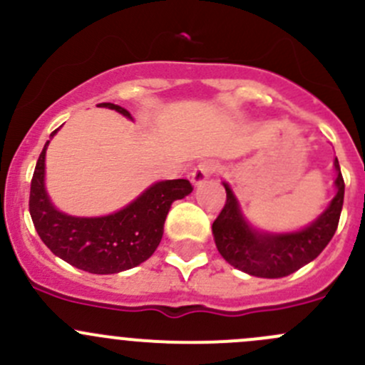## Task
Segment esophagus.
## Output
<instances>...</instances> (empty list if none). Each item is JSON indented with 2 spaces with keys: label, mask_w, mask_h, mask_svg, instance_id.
Instances as JSON below:
<instances>
[{
  "label": "esophagus",
  "mask_w": 365,
  "mask_h": 365,
  "mask_svg": "<svg viewBox=\"0 0 365 365\" xmlns=\"http://www.w3.org/2000/svg\"><path fill=\"white\" fill-rule=\"evenodd\" d=\"M215 171H217V164L213 160L200 162V164L192 169V173H190V180H192L194 185L197 187L201 185V183H205Z\"/></svg>",
  "instance_id": "esophagus-1"
}]
</instances>
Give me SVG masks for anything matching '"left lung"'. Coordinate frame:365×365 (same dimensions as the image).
<instances>
[{
  "mask_svg": "<svg viewBox=\"0 0 365 365\" xmlns=\"http://www.w3.org/2000/svg\"><path fill=\"white\" fill-rule=\"evenodd\" d=\"M334 168L337 173L334 182L336 196L311 224L289 233H268L252 227L230 183L222 182L226 205L212 224L213 240L220 256L238 270L263 279L286 277L316 259L336 233L344 201V180L337 159Z\"/></svg>",
  "mask_w": 365,
  "mask_h": 365,
  "instance_id": "obj_1",
  "label": "left lung"
}]
</instances>
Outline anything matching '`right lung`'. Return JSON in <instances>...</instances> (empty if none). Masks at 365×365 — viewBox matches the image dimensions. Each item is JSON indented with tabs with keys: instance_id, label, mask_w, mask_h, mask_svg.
Listing matches in <instances>:
<instances>
[{
	"instance_id": "obj_1",
	"label": "right lung",
	"mask_w": 365,
	"mask_h": 365,
	"mask_svg": "<svg viewBox=\"0 0 365 365\" xmlns=\"http://www.w3.org/2000/svg\"><path fill=\"white\" fill-rule=\"evenodd\" d=\"M98 108L114 109L132 120L121 106L104 102ZM60 128L51 134L53 138ZM43 146L29 190V215L43 244L54 256L90 274L108 275L128 270L148 259L159 247L164 222L173 201L192 192L189 180H162L139 194L118 212L102 217H76L60 212L46 189Z\"/></svg>"
}]
</instances>
